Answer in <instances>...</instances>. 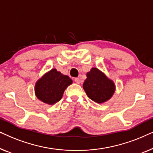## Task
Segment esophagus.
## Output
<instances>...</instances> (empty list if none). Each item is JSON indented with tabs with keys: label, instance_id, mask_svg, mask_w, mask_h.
<instances>
[{
	"label": "esophagus",
	"instance_id": "1",
	"mask_svg": "<svg viewBox=\"0 0 153 153\" xmlns=\"http://www.w3.org/2000/svg\"><path fill=\"white\" fill-rule=\"evenodd\" d=\"M74 81L75 83H77V84H79V83H80V79H79V78H75Z\"/></svg>",
	"mask_w": 153,
	"mask_h": 153
}]
</instances>
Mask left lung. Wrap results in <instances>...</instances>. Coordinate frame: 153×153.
Returning <instances> with one entry per match:
<instances>
[{
    "label": "left lung",
    "mask_w": 153,
    "mask_h": 153,
    "mask_svg": "<svg viewBox=\"0 0 153 153\" xmlns=\"http://www.w3.org/2000/svg\"><path fill=\"white\" fill-rule=\"evenodd\" d=\"M83 88L90 99L98 104L111 99L116 91L114 81L95 68L87 72Z\"/></svg>",
    "instance_id": "left-lung-1"
}]
</instances>
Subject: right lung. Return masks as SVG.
Instances as JSON below:
<instances>
[{"label":"right lung","instance_id":"add662e5","mask_svg":"<svg viewBox=\"0 0 153 153\" xmlns=\"http://www.w3.org/2000/svg\"><path fill=\"white\" fill-rule=\"evenodd\" d=\"M72 83L68 76L52 69L35 83V95L44 103L52 105L61 100L65 90Z\"/></svg>","mask_w":153,"mask_h":153}]
</instances>
